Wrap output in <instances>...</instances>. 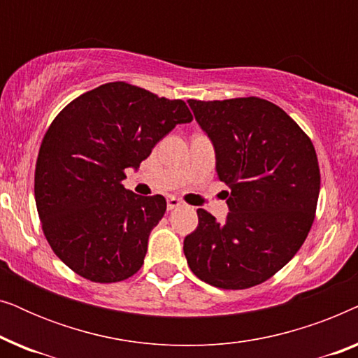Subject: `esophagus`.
Returning <instances> with one entry per match:
<instances>
[{"instance_id": "obj_1", "label": "esophagus", "mask_w": 358, "mask_h": 358, "mask_svg": "<svg viewBox=\"0 0 358 358\" xmlns=\"http://www.w3.org/2000/svg\"><path fill=\"white\" fill-rule=\"evenodd\" d=\"M180 205H182V202H180L179 199H176V197H168V210H174V208L180 207Z\"/></svg>"}]
</instances>
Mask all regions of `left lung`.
Instances as JSON below:
<instances>
[{"mask_svg": "<svg viewBox=\"0 0 358 358\" xmlns=\"http://www.w3.org/2000/svg\"><path fill=\"white\" fill-rule=\"evenodd\" d=\"M215 146L218 179L231 190L227 222L199 208L184 239L195 275L224 290H244L277 273L310 233L321 174L310 136L261 97L189 99Z\"/></svg>", "mask_w": 358, "mask_h": 358, "instance_id": "1", "label": "left lung"}]
</instances>
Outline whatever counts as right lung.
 <instances>
[{
  "label": "right lung",
  "instance_id": "right-lung-1",
  "mask_svg": "<svg viewBox=\"0 0 358 358\" xmlns=\"http://www.w3.org/2000/svg\"><path fill=\"white\" fill-rule=\"evenodd\" d=\"M187 122L184 101L124 81L85 92L53 119L38 150L34 192L43 234L73 272L112 283L140 271L166 199L127 190L125 169L138 168Z\"/></svg>",
  "mask_w": 358,
  "mask_h": 358
}]
</instances>
